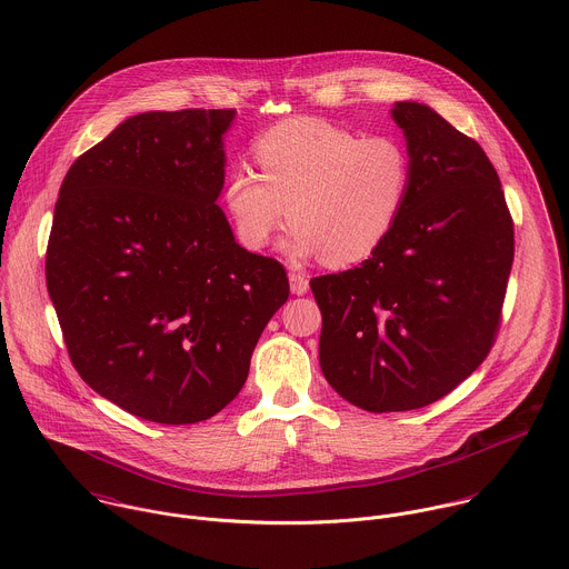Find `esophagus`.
Returning <instances> with one entry per match:
<instances>
[{"instance_id":"34e87169","label":"esophagus","mask_w":569,"mask_h":569,"mask_svg":"<svg viewBox=\"0 0 569 569\" xmlns=\"http://www.w3.org/2000/svg\"><path fill=\"white\" fill-rule=\"evenodd\" d=\"M288 279H290V290H292V295H306V292H308L310 281H308V277H306L303 272L292 270V272L288 274Z\"/></svg>"}]
</instances>
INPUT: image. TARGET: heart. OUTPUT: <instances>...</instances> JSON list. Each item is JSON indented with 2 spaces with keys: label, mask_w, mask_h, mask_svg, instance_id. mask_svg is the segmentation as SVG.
I'll list each match as a JSON object with an SVG mask.
<instances>
[{
  "label": "heart",
  "mask_w": 569,
  "mask_h": 569,
  "mask_svg": "<svg viewBox=\"0 0 569 569\" xmlns=\"http://www.w3.org/2000/svg\"><path fill=\"white\" fill-rule=\"evenodd\" d=\"M259 174L237 168L226 203L241 241L266 248L290 217L286 250L328 266L370 257L392 232L408 201L412 157L392 134H368L319 117H292L252 143Z\"/></svg>",
  "instance_id": "obj_1"
}]
</instances>
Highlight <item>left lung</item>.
Wrapping results in <instances>:
<instances>
[{
  "label": "left lung",
  "instance_id": "obj_1",
  "mask_svg": "<svg viewBox=\"0 0 569 569\" xmlns=\"http://www.w3.org/2000/svg\"><path fill=\"white\" fill-rule=\"evenodd\" d=\"M392 119L412 157L408 201L359 268L310 281L319 363L368 412L430 406L488 357L515 261V223L483 148L419 101Z\"/></svg>",
  "mask_w": 569,
  "mask_h": 569
}]
</instances>
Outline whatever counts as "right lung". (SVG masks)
<instances>
[{
    "label": "right lung",
    "mask_w": 569,
    "mask_h": 569,
    "mask_svg": "<svg viewBox=\"0 0 569 569\" xmlns=\"http://www.w3.org/2000/svg\"><path fill=\"white\" fill-rule=\"evenodd\" d=\"M234 114L128 117L70 166L54 203L46 286L70 361L152 423L223 410L290 295L283 266L241 248L217 206Z\"/></svg>",
    "instance_id": "obj_1"
}]
</instances>
